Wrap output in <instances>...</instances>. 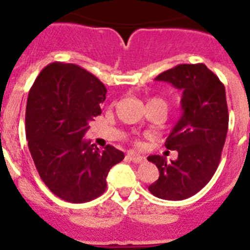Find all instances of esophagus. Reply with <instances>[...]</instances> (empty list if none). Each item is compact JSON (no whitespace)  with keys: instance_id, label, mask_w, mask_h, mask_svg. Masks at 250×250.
<instances>
[{"instance_id":"34e87169","label":"esophagus","mask_w":250,"mask_h":250,"mask_svg":"<svg viewBox=\"0 0 250 250\" xmlns=\"http://www.w3.org/2000/svg\"><path fill=\"white\" fill-rule=\"evenodd\" d=\"M127 158L129 159L130 161H133V163H135V164H142V163H145V161H146V158H145L144 155L136 154V153H134V152L128 153Z\"/></svg>"}]
</instances>
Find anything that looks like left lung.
Returning <instances> with one entry per match:
<instances>
[{"mask_svg": "<svg viewBox=\"0 0 250 250\" xmlns=\"http://www.w3.org/2000/svg\"><path fill=\"white\" fill-rule=\"evenodd\" d=\"M155 81L182 90L183 115L165 142L167 149L178 152L177 160L147 158L160 173L148 190L158 198L183 201L201 191L218 167L229 125L226 89L204 64H180Z\"/></svg>", "mask_w": 250, "mask_h": 250, "instance_id": "obj_1", "label": "left lung"}]
</instances>
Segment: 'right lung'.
<instances>
[{"label":"right lung","mask_w":250,"mask_h":250,"mask_svg":"<svg viewBox=\"0 0 250 250\" xmlns=\"http://www.w3.org/2000/svg\"><path fill=\"white\" fill-rule=\"evenodd\" d=\"M106 89L97 77L75 64L52 62L35 79L26 106V138L37 171L56 196L70 203L97 198L106 175L125 153L83 139L101 114Z\"/></svg>","instance_id":"right-lung-1"}]
</instances>
